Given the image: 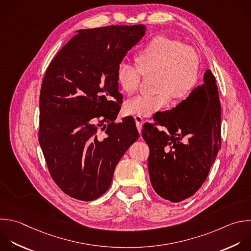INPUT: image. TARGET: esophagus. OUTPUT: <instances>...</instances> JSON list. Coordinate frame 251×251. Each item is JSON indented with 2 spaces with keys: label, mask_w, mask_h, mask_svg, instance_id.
<instances>
[{
  "label": "esophagus",
  "mask_w": 251,
  "mask_h": 251,
  "mask_svg": "<svg viewBox=\"0 0 251 251\" xmlns=\"http://www.w3.org/2000/svg\"><path fill=\"white\" fill-rule=\"evenodd\" d=\"M134 120H135V123H136V126H137V129L139 132H141V129H142V125H143V118L140 117V116H134Z\"/></svg>",
  "instance_id": "esophagus-1"
}]
</instances>
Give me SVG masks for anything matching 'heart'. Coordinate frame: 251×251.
Here are the masks:
<instances>
[{
	"mask_svg": "<svg viewBox=\"0 0 251 251\" xmlns=\"http://www.w3.org/2000/svg\"><path fill=\"white\" fill-rule=\"evenodd\" d=\"M136 71L121 64L117 71V81L124 92H137L142 75L155 74L154 95L139 96L126 104V112L137 116H152L162 111L171 102L186 97L195 87L199 77V58L196 52L178 40L158 36L151 39L134 55Z\"/></svg>",
	"mask_w": 251,
	"mask_h": 251,
	"instance_id": "1",
	"label": "heart"
}]
</instances>
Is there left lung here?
Listing matches in <instances>:
<instances>
[{"label":"left lung","instance_id":"left-lung-1","mask_svg":"<svg viewBox=\"0 0 251 251\" xmlns=\"http://www.w3.org/2000/svg\"><path fill=\"white\" fill-rule=\"evenodd\" d=\"M203 80L185 100L158 112L154 123L143 126L151 184L171 202L182 201L200 188L221 149V105L210 70Z\"/></svg>","mask_w":251,"mask_h":251}]
</instances>
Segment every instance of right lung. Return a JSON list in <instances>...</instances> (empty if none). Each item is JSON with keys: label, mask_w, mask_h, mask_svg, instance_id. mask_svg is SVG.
<instances>
[{"label": "right lung", "mask_w": 251, "mask_h": 251, "mask_svg": "<svg viewBox=\"0 0 251 251\" xmlns=\"http://www.w3.org/2000/svg\"><path fill=\"white\" fill-rule=\"evenodd\" d=\"M145 30L142 25L78 30L46 71L39 143L52 178L73 198L91 201L104 194L139 137L132 117L115 122L123 102L117 71Z\"/></svg>", "instance_id": "add662e5"}]
</instances>
